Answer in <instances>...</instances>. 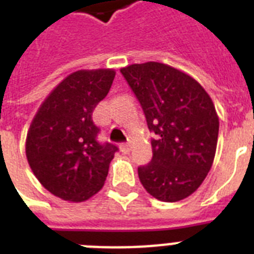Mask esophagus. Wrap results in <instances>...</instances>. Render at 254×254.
<instances>
[{
    "instance_id": "1",
    "label": "esophagus",
    "mask_w": 254,
    "mask_h": 254,
    "mask_svg": "<svg viewBox=\"0 0 254 254\" xmlns=\"http://www.w3.org/2000/svg\"><path fill=\"white\" fill-rule=\"evenodd\" d=\"M120 150L123 151L124 154H127V153H130V150H131L130 143H121V145H120Z\"/></svg>"
}]
</instances>
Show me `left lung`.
I'll list each match as a JSON object with an SVG mask.
<instances>
[{
	"label": "left lung",
	"mask_w": 254,
	"mask_h": 254,
	"mask_svg": "<svg viewBox=\"0 0 254 254\" xmlns=\"http://www.w3.org/2000/svg\"><path fill=\"white\" fill-rule=\"evenodd\" d=\"M121 73L141 104L153 158L138 167L151 196L173 203L195 192L216 153L219 117L209 95L195 79L158 62L131 64Z\"/></svg>",
	"instance_id": "1"
}]
</instances>
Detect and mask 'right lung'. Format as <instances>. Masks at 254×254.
I'll use <instances>...</instances> for the list:
<instances>
[{
	"instance_id": "right-lung-1",
	"label": "right lung",
	"mask_w": 254,
	"mask_h": 254,
	"mask_svg": "<svg viewBox=\"0 0 254 254\" xmlns=\"http://www.w3.org/2000/svg\"><path fill=\"white\" fill-rule=\"evenodd\" d=\"M115 75L109 68L71 73L47 96L30 125L27 162L41 185L63 200L84 201L99 192L119 150L100 142L92 120Z\"/></svg>"
}]
</instances>
